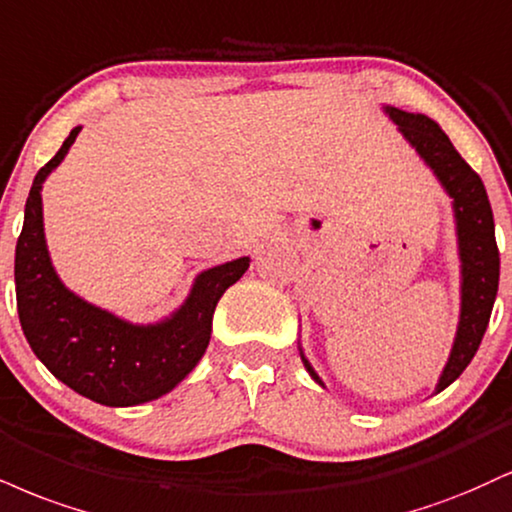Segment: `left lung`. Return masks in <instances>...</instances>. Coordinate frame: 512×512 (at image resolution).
<instances>
[{
  "label": "left lung",
  "mask_w": 512,
  "mask_h": 512,
  "mask_svg": "<svg viewBox=\"0 0 512 512\" xmlns=\"http://www.w3.org/2000/svg\"><path fill=\"white\" fill-rule=\"evenodd\" d=\"M386 114L396 121L398 131L415 147L417 155L427 162L441 181L443 190L451 195L455 212V229H458L460 250V322L455 334L451 357H448L443 374L436 384V393L451 386L465 367L470 365L479 343H482L491 310L498 293V274H501V257H498L494 212H491L489 195L477 171L458 155L448 135L439 123L424 114H410L396 107H384ZM305 369L319 386L322 379L312 369L307 357L300 350Z\"/></svg>",
  "instance_id": "left-lung-1"
}]
</instances>
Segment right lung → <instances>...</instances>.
Segmentation results:
<instances>
[{"mask_svg":"<svg viewBox=\"0 0 512 512\" xmlns=\"http://www.w3.org/2000/svg\"><path fill=\"white\" fill-rule=\"evenodd\" d=\"M78 133L80 126L38 171L26 200L14 264L18 319L33 353L54 377L95 403L128 408L164 396L193 372L209 346L214 307L248 272L250 257L202 272L186 303L157 324L123 322L71 293L49 260L40 190Z\"/></svg>","mask_w":512,"mask_h":512,"instance_id":"right-lung-1","label":"right lung"}]
</instances>
